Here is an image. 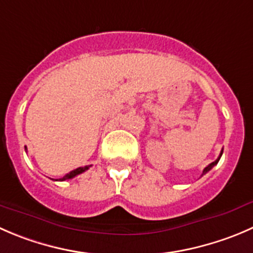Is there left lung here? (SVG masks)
<instances>
[{
  "label": "left lung",
  "instance_id": "obj_1",
  "mask_svg": "<svg viewBox=\"0 0 253 253\" xmlns=\"http://www.w3.org/2000/svg\"><path fill=\"white\" fill-rule=\"evenodd\" d=\"M221 156H222V151H221V153H220L219 158H217L216 161H215V162H212V163H210L209 166H208V167H205V168H204V170H203V174H202V175H204V174H207L208 171H209L210 169L212 168V167H214V166H216V164H217V162H219V161H220V158H221Z\"/></svg>",
  "mask_w": 253,
  "mask_h": 253
}]
</instances>
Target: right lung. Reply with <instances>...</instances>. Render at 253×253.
<instances>
[{
	"label": "right lung",
	"instance_id": "add662e5",
	"mask_svg": "<svg viewBox=\"0 0 253 253\" xmlns=\"http://www.w3.org/2000/svg\"><path fill=\"white\" fill-rule=\"evenodd\" d=\"M89 167H90V166L79 167V168H77V169H74V170L69 171V173H68V174H65V175L63 176V178H60V179H56V180H60V181H63V180H68V179H73V178H74V176L79 175V174L84 173L85 170H87V169H89Z\"/></svg>",
	"mask_w": 253,
	"mask_h": 253
}]
</instances>
